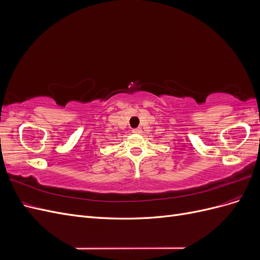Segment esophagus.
I'll return each mask as SVG.
<instances>
[{"instance_id": "34e87169", "label": "esophagus", "mask_w": 260, "mask_h": 260, "mask_svg": "<svg viewBox=\"0 0 260 260\" xmlns=\"http://www.w3.org/2000/svg\"><path fill=\"white\" fill-rule=\"evenodd\" d=\"M132 132H133V133H141V132H142V129H141V128H136V129H132Z\"/></svg>"}]
</instances>
